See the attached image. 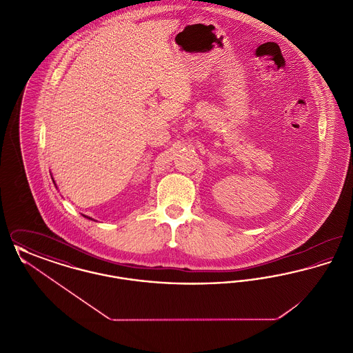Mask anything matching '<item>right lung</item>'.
I'll return each instance as SVG.
<instances>
[{"label":"right lung","mask_w":353,"mask_h":353,"mask_svg":"<svg viewBox=\"0 0 353 353\" xmlns=\"http://www.w3.org/2000/svg\"><path fill=\"white\" fill-rule=\"evenodd\" d=\"M52 183H54V181H52ZM87 219H90V217H87Z\"/></svg>","instance_id":"1"}]
</instances>
